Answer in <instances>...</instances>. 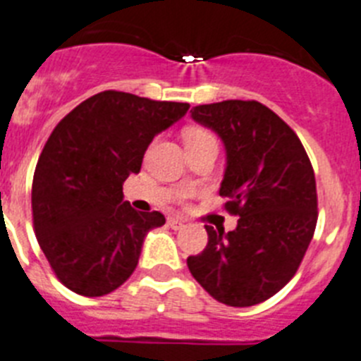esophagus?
Returning <instances> with one entry per match:
<instances>
[{
  "label": "esophagus",
  "instance_id": "1",
  "mask_svg": "<svg viewBox=\"0 0 361 361\" xmlns=\"http://www.w3.org/2000/svg\"><path fill=\"white\" fill-rule=\"evenodd\" d=\"M169 226L172 227V229H181V227L185 226V224H183V220H181V218H169Z\"/></svg>",
  "mask_w": 361,
  "mask_h": 361
}]
</instances>
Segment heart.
<instances>
[{
	"label": "heart",
	"instance_id": "b5f03b06",
	"mask_svg": "<svg viewBox=\"0 0 361 361\" xmlns=\"http://www.w3.org/2000/svg\"><path fill=\"white\" fill-rule=\"evenodd\" d=\"M187 141H195V139H204V137H214L211 132H207L205 128H190L189 132H187Z\"/></svg>",
	"mask_w": 361,
	"mask_h": 361
}]
</instances>
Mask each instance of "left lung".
Returning <instances> with one entry per match:
<instances>
[{"label": "left lung", "mask_w": 361, "mask_h": 361, "mask_svg": "<svg viewBox=\"0 0 361 361\" xmlns=\"http://www.w3.org/2000/svg\"><path fill=\"white\" fill-rule=\"evenodd\" d=\"M226 148L220 196L238 224L205 226L209 242L189 257L192 277L227 307H253L295 275L317 222L314 169L301 141L257 101H222L190 110Z\"/></svg>", "instance_id": "8db88e82"}]
</instances>
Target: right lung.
<instances>
[{
    "instance_id": "add662e5",
    "label": "right lung",
    "mask_w": 361,
    "mask_h": 361,
    "mask_svg": "<svg viewBox=\"0 0 361 361\" xmlns=\"http://www.w3.org/2000/svg\"><path fill=\"white\" fill-rule=\"evenodd\" d=\"M187 102L102 92L69 111L49 135L32 178L36 238L60 283L86 298L114 292L134 274L157 211L124 202L148 145L180 121Z\"/></svg>"
}]
</instances>
